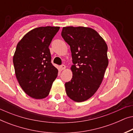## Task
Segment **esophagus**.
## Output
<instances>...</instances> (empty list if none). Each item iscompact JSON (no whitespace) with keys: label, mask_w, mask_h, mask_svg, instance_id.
Listing matches in <instances>:
<instances>
[{"label":"esophagus","mask_w":133,"mask_h":133,"mask_svg":"<svg viewBox=\"0 0 133 133\" xmlns=\"http://www.w3.org/2000/svg\"><path fill=\"white\" fill-rule=\"evenodd\" d=\"M65 68H66V66H65V65H61V69L62 70H65Z\"/></svg>","instance_id":"34e87169"}]
</instances>
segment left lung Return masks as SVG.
Here are the masks:
<instances>
[{"instance_id": "1", "label": "left lung", "mask_w": 133, "mask_h": 133, "mask_svg": "<svg viewBox=\"0 0 133 133\" xmlns=\"http://www.w3.org/2000/svg\"><path fill=\"white\" fill-rule=\"evenodd\" d=\"M61 35L70 45L72 77L65 84L67 96L81 102L94 95L99 88L108 65V46L99 33L83 26L63 27Z\"/></svg>"}]
</instances>
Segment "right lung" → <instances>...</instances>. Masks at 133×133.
I'll return each mask as SVG.
<instances>
[{"mask_svg": "<svg viewBox=\"0 0 133 133\" xmlns=\"http://www.w3.org/2000/svg\"><path fill=\"white\" fill-rule=\"evenodd\" d=\"M59 26H41L31 30L16 46L13 56L15 74L20 86L29 96L45 98L58 74L51 62L49 46Z\"/></svg>", "mask_w": 133, "mask_h": 133, "instance_id": "1", "label": "right lung"}]
</instances>
